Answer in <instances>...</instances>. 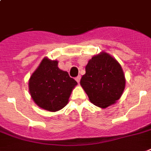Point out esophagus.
<instances>
[{"label": "esophagus", "instance_id": "esophagus-1", "mask_svg": "<svg viewBox=\"0 0 151 151\" xmlns=\"http://www.w3.org/2000/svg\"><path fill=\"white\" fill-rule=\"evenodd\" d=\"M75 80H76V81H77V82H78V83H79L80 81H81V76L78 75V77H77V78H75Z\"/></svg>", "mask_w": 151, "mask_h": 151}]
</instances>
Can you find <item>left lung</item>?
<instances>
[{"mask_svg":"<svg viewBox=\"0 0 151 151\" xmlns=\"http://www.w3.org/2000/svg\"><path fill=\"white\" fill-rule=\"evenodd\" d=\"M81 85L90 101L106 108L119 99L125 88V77L119 63L106 52L93 56L85 67Z\"/></svg>","mask_w":151,"mask_h":151,"instance_id":"1","label":"left lung"}]
</instances>
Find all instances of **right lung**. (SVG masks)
Returning a JSON list of instances; mask_svg holds the SVG:
<instances>
[{"label":"right lung","mask_w":151,"mask_h":151,"mask_svg":"<svg viewBox=\"0 0 151 151\" xmlns=\"http://www.w3.org/2000/svg\"><path fill=\"white\" fill-rule=\"evenodd\" d=\"M57 61L44 58L29 79V91L40 108L50 111L62 109L68 102L77 81L57 67Z\"/></svg>","instance_id":"add662e5"}]
</instances>
